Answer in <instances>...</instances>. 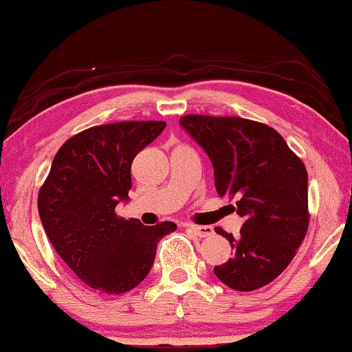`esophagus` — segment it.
I'll return each instance as SVG.
<instances>
[{
  "mask_svg": "<svg viewBox=\"0 0 352 352\" xmlns=\"http://www.w3.org/2000/svg\"><path fill=\"white\" fill-rule=\"evenodd\" d=\"M187 228L190 231H193L198 238H208L214 232V230L211 226H198V224H187Z\"/></svg>",
  "mask_w": 352,
  "mask_h": 352,
  "instance_id": "esophagus-1",
  "label": "esophagus"
}]
</instances>
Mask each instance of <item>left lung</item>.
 Instances as JSON below:
<instances>
[{"instance_id": "1", "label": "left lung", "mask_w": 352, "mask_h": 352, "mask_svg": "<svg viewBox=\"0 0 352 352\" xmlns=\"http://www.w3.org/2000/svg\"><path fill=\"white\" fill-rule=\"evenodd\" d=\"M180 126L203 147L219 197L234 198L244 218L239 236L217 230L234 257L214 267L223 283L252 292L277 278L308 230L307 168L277 131L244 118L188 114Z\"/></svg>"}]
</instances>
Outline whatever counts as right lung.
I'll list each match as a JSON object with an SVG mask.
<instances>
[{
	"mask_svg": "<svg viewBox=\"0 0 352 352\" xmlns=\"http://www.w3.org/2000/svg\"><path fill=\"white\" fill-rule=\"evenodd\" d=\"M165 128L164 121H121L75 134L58 149L39 190L45 234L78 278L101 294L120 295L147 277L155 249L177 224L144 226L120 218L128 201L131 164Z\"/></svg>",
	"mask_w": 352,
	"mask_h": 352,
	"instance_id": "add662e5",
	"label": "right lung"
}]
</instances>
